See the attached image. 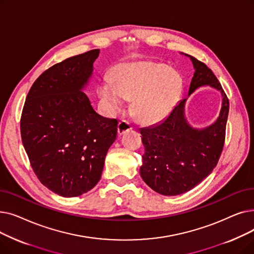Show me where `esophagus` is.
I'll return each instance as SVG.
<instances>
[{
  "label": "esophagus",
  "mask_w": 254,
  "mask_h": 254,
  "mask_svg": "<svg viewBox=\"0 0 254 254\" xmlns=\"http://www.w3.org/2000/svg\"><path fill=\"white\" fill-rule=\"evenodd\" d=\"M131 128H132V126L130 125V123H128L127 120H122V122L118 124V127H117L118 135L122 136L125 134V132L130 130Z\"/></svg>",
  "instance_id": "1"
}]
</instances>
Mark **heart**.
Here are the masks:
<instances>
[{"mask_svg": "<svg viewBox=\"0 0 254 254\" xmlns=\"http://www.w3.org/2000/svg\"><path fill=\"white\" fill-rule=\"evenodd\" d=\"M114 85L103 80L101 98L110 112L123 108L124 98L132 100V110L143 123L152 124L167 116L179 99L182 78L164 64L138 63L119 66Z\"/></svg>", "mask_w": 254, "mask_h": 254, "instance_id": "1", "label": "heart"}]
</instances>
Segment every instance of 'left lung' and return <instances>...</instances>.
<instances>
[{"label":"left lung","instance_id":"8db88e82","mask_svg":"<svg viewBox=\"0 0 254 254\" xmlns=\"http://www.w3.org/2000/svg\"><path fill=\"white\" fill-rule=\"evenodd\" d=\"M190 58L195 72L189 96L197 87L210 85L222 93L218 119L204 129L186 123L185 100L176 105L161 124L141 128L145 147L140 174L150 189L164 195H177L192 190L211 174L219 161L225 141L230 102L216 76L201 61Z\"/></svg>","mask_w":254,"mask_h":254}]
</instances>
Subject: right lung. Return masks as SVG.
I'll use <instances>...</instances> for the list:
<instances>
[{
  "instance_id": "1",
  "label": "right lung",
  "mask_w": 254,
  "mask_h": 254,
  "mask_svg": "<svg viewBox=\"0 0 254 254\" xmlns=\"http://www.w3.org/2000/svg\"><path fill=\"white\" fill-rule=\"evenodd\" d=\"M100 49L66 59L40 75L20 117L23 147L36 176L62 196L81 195L101 179L117 120L100 116L81 91Z\"/></svg>"
}]
</instances>
